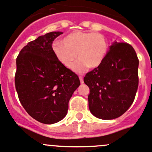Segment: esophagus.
Returning a JSON list of instances; mask_svg holds the SVG:
<instances>
[{
    "instance_id": "1",
    "label": "esophagus",
    "mask_w": 152,
    "mask_h": 152,
    "mask_svg": "<svg viewBox=\"0 0 152 152\" xmlns=\"http://www.w3.org/2000/svg\"><path fill=\"white\" fill-rule=\"evenodd\" d=\"M79 80H80L81 84H83L84 83V81H83V77L82 76H79Z\"/></svg>"
}]
</instances>
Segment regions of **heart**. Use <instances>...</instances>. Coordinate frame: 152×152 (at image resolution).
Wrapping results in <instances>:
<instances>
[{
  "mask_svg": "<svg viewBox=\"0 0 152 152\" xmlns=\"http://www.w3.org/2000/svg\"><path fill=\"white\" fill-rule=\"evenodd\" d=\"M52 49L58 61L68 69L72 68L78 57L79 61L73 70L82 73L88 67L94 69L101 65L107 53L108 44L102 34L77 30L66 35L63 44L54 43Z\"/></svg>",
  "mask_w": 152,
  "mask_h": 152,
  "instance_id": "obj_1",
  "label": "heart"
}]
</instances>
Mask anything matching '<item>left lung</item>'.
<instances>
[{
	"instance_id": "8db88e82",
	"label": "left lung",
	"mask_w": 152,
	"mask_h": 152,
	"mask_svg": "<svg viewBox=\"0 0 152 152\" xmlns=\"http://www.w3.org/2000/svg\"><path fill=\"white\" fill-rule=\"evenodd\" d=\"M138 66L132 45L113 42L101 65L84 77L90 88L88 105L93 115L113 120L130 107L138 88Z\"/></svg>"
}]
</instances>
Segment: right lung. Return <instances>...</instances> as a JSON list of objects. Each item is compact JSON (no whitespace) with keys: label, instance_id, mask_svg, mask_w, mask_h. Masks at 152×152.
<instances>
[{"label":"right lung","instance_id":"right-lung-1","mask_svg":"<svg viewBox=\"0 0 152 152\" xmlns=\"http://www.w3.org/2000/svg\"><path fill=\"white\" fill-rule=\"evenodd\" d=\"M62 32H51L29 42L16 59L15 88L23 108L45 124L61 121L68 102L80 85L77 75L61 64L52 45Z\"/></svg>","mask_w":152,"mask_h":152}]
</instances>
